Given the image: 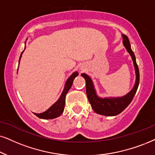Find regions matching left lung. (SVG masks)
I'll use <instances>...</instances> for the list:
<instances>
[{
  "label": "left lung",
  "instance_id": "8db88e82",
  "mask_svg": "<svg viewBox=\"0 0 155 155\" xmlns=\"http://www.w3.org/2000/svg\"><path fill=\"white\" fill-rule=\"evenodd\" d=\"M123 37V45L127 49V51L130 54L134 64L135 74H136V80L132 89L127 93L126 95L119 97H100L97 94V91L94 85L93 81L91 77L87 74H81L86 81V90H87V95L89 99V103L91 104V108L96 113L104 116L112 117L120 114L128 107L132 101L133 97H134L137 90L139 83H140V72L139 68L136 62L134 52L131 48L130 43L127 36L122 35Z\"/></svg>",
  "mask_w": 155,
  "mask_h": 155
}]
</instances>
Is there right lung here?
<instances>
[{"label":"right lung","instance_id":"add662e5","mask_svg":"<svg viewBox=\"0 0 155 155\" xmlns=\"http://www.w3.org/2000/svg\"><path fill=\"white\" fill-rule=\"evenodd\" d=\"M24 50H23V51H24ZM23 51H22V53H21L20 58H19V64H20L21 58V56H22ZM78 75H79V73H78L77 71L74 72V73L68 78V79L66 80L65 85H64L63 91H62L60 97L58 98V100L56 101V102L51 106V107H50L49 108L47 109L46 111H44V112L40 113V114L35 113L36 116L38 117V118L43 119H52L59 117L64 111V106H65V98H66V94H67L68 90L71 89L72 84H73V81L74 79H75Z\"/></svg>","mask_w":155,"mask_h":155}]
</instances>
